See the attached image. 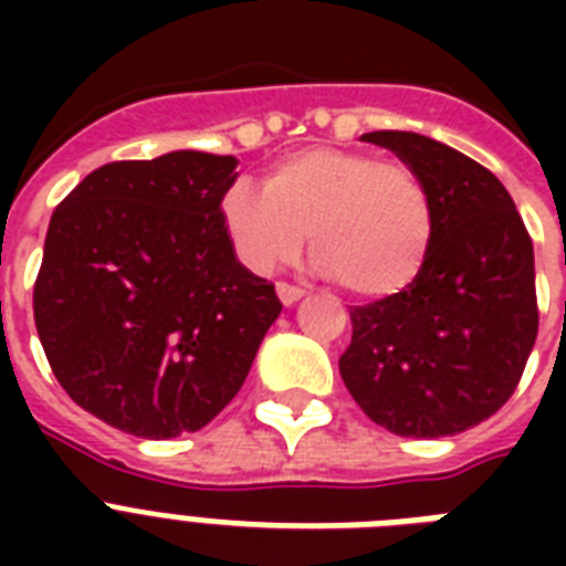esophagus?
Wrapping results in <instances>:
<instances>
[{
  "instance_id": "1",
  "label": "esophagus",
  "mask_w": 566,
  "mask_h": 566,
  "mask_svg": "<svg viewBox=\"0 0 566 566\" xmlns=\"http://www.w3.org/2000/svg\"><path fill=\"white\" fill-rule=\"evenodd\" d=\"M275 293H279V300H282L284 305H293V302H300L302 296H305V291H302V287H296V284H287V282L275 284Z\"/></svg>"
}]
</instances>
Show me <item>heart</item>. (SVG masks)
Masks as SVG:
<instances>
[{"instance_id":"b5f03b06","label":"heart","mask_w":566,"mask_h":566,"mask_svg":"<svg viewBox=\"0 0 566 566\" xmlns=\"http://www.w3.org/2000/svg\"><path fill=\"white\" fill-rule=\"evenodd\" d=\"M222 222L240 261L270 273L311 240L326 275L361 300H387L417 282L434 240V202L420 172L367 149L311 146L264 176V193L234 181Z\"/></svg>"}]
</instances>
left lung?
Returning <instances> with one entry per match:
<instances>
[{"label": "left lung", "mask_w": 566, "mask_h": 566, "mask_svg": "<svg viewBox=\"0 0 566 566\" xmlns=\"http://www.w3.org/2000/svg\"><path fill=\"white\" fill-rule=\"evenodd\" d=\"M420 172L434 202L422 273L396 296L349 311L346 390L402 438L473 429L509 402L537 337L535 249L488 167L413 132H370Z\"/></svg>", "instance_id": "8db88e82"}]
</instances>
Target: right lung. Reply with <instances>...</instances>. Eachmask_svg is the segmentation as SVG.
<instances>
[{
  "mask_svg": "<svg viewBox=\"0 0 566 566\" xmlns=\"http://www.w3.org/2000/svg\"><path fill=\"white\" fill-rule=\"evenodd\" d=\"M234 167L193 149L105 164L49 220L34 282L49 367L75 405L135 438L208 426L282 311L222 222Z\"/></svg>",
  "mask_w": 566,
  "mask_h": 566,
  "instance_id": "obj_1",
  "label": "right lung"
}]
</instances>
